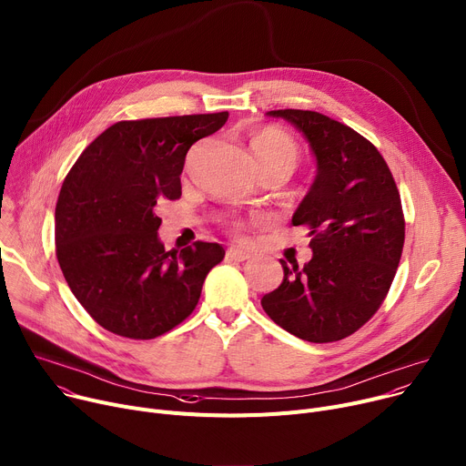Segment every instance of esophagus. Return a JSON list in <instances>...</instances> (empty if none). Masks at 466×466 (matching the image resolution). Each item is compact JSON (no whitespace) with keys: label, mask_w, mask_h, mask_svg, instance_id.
Returning <instances> with one entry per match:
<instances>
[{"label":"esophagus","mask_w":466,"mask_h":466,"mask_svg":"<svg viewBox=\"0 0 466 466\" xmlns=\"http://www.w3.org/2000/svg\"><path fill=\"white\" fill-rule=\"evenodd\" d=\"M226 256L231 261H248L249 258H252V254L246 252V249H240V248H229Z\"/></svg>","instance_id":"1"}]
</instances>
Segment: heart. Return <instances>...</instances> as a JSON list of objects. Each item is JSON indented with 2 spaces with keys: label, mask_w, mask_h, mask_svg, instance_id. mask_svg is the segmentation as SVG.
<instances>
[{
  "label": "heart",
  "mask_w": 466,
  "mask_h": 466,
  "mask_svg": "<svg viewBox=\"0 0 466 466\" xmlns=\"http://www.w3.org/2000/svg\"><path fill=\"white\" fill-rule=\"evenodd\" d=\"M252 153L259 171H285L291 173L300 158L295 139L276 127H265L252 137Z\"/></svg>",
  "instance_id": "heart-1"
}]
</instances>
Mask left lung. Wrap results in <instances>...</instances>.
<instances>
[{"instance_id":"obj_1","label":"left lung","mask_w":466,"mask_h":466,"mask_svg":"<svg viewBox=\"0 0 466 466\" xmlns=\"http://www.w3.org/2000/svg\"><path fill=\"white\" fill-rule=\"evenodd\" d=\"M308 139L317 175L293 214L309 228L311 259H279L283 281L261 299L278 327L311 341H338L373 317L396 276L405 220L396 181L371 141L323 114L274 110Z\"/></svg>"}]
</instances>
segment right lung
I'll return each instance as SVG.
<instances>
[{
  "label": "right lung",
  "mask_w": 466,
  "mask_h": 466,
  "mask_svg": "<svg viewBox=\"0 0 466 466\" xmlns=\"http://www.w3.org/2000/svg\"><path fill=\"white\" fill-rule=\"evenodd\" d=\"M229 114L119 121L65 177L56 205V256L70 291L117 336L153 339L194 311L203 281L226 252L201 242L166 252L157 203L181 198L194 143Z\"/></svg>",
  "instance_id": "add662e5"
}]
</instances>
